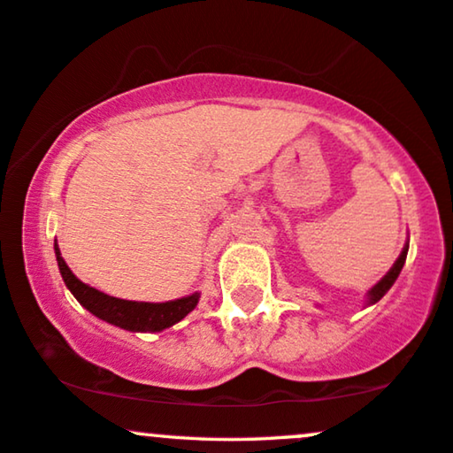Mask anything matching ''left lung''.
Instances as JSON below:
<instances>
[{"mask_svg": "<svg viewBox=\"0 0 453 453\" xmlns=\"http://www.w3.org/2000/svg\"><path fill=\"white\" fill-rule=\"evenodd\" d=\"M408 243H411V241H406V243H404V250H402V253L398 256V259H395V262H394L392 268L388 270V274L383 276L380 282L373 284V287H371V288L367 290V305H375V303L380 301L381 296L386 295L388 290L394 287L395 278L400 276L402 268H404V262H406V256H408Z\"/></svg>", "mask_w": 453, "mask_h": 453, "instance_id": "left-lung-1", "label": "left lung"}]
</instances>
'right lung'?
Instances as JSON below:
<instances>
[{
	"mask_svg": "<svg viewBox=\"0 0 453 453\" xmlns=\"http://www.w3.org/2000/svg\"><path fill=\"white\" fill-rule=\"evenodd\" d=\"M55 257H58L59 274L64 278L65 287L76 296V301L86 311L95 318L107 321L111 326L121 327L127 332H163L166 327L175 326L185 315L191 313L200 301V293L181 296V299L166 303H144V301H126L101 293V290L84 284L76 274L67 268L65 259L61 257L58 239H55Z\"/></svg>",
	"mask_w": 453,
	"mask_h": 453,
	"instance_id": "1",
	"label": "right lung"
}]
</instances>
